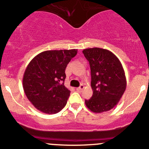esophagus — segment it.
Here are the masks:
<instances>
[{
  "instance_id": "obj_1",
  "label": "esophagus",
  "mask_w": 149,
  "mask_h": 149,
  "mask_svg": "<svg viewBox=\"0 0 149 149\" xmlns=\"http://www.w3.org/2000/svg\"><path fill=\"white\" fill-rule=\"evenodd\" d=\"M84 88V84H81V85L79 88H76V90L79 91H81V90H83Z\"/></svg>"
}]
</instances>
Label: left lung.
I'll return each mask as SVG.
<instances>
[{
    "label": "left lung",
    "instance_id": "left-lung-1",
    "mask_svg": "<svg viewBox=\"0 0 149 149\" xmlns=\"http://www.w3.org/2000/svg\"><path fill=\"white\" fill-rule=\"evenodd\" d=\"M83 53L89 62L93 94L85 100L94 113L107 112L119 102L126 88V78L120 61L112 52L99 47L88 48Z\"/></svg>",
    "mask_w": 149,
    "mask_h": 149
}]
</instances>
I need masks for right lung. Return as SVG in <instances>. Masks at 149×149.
Masks as SVG:
<instances>
[{
    "label": "right lung",
    "mask_w": 149,
    "mask_h": 149,
    "mask_svg": "<svg viewBox=\"0 0 149 149\" xmlns=\"http://www.w3.org/2000/svg\"><path fill=\"white\" fill-rule=\"evenodd\" d=\"M77 49L47 50L29 63L23 77V88L28 100L46 114L59 112L66 105L70 91L64 86L65 70Z\"/></svg>",
    "instance_id": "add662e5"
}]
</instances>
